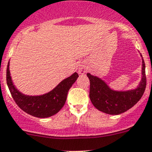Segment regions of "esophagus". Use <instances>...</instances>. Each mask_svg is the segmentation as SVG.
Segmentation results:
<instances>
[{"instance_id": "34e87169", "label": "esophagus", "mask_w": 152, "mask_h": 152, "mask_svg": "<svg viewBox=\"0 0 152 152\" xmlns=\"http://www.w3.org/2000/svg\"><path fill=\"white\" fill-rule=\"evenodd\" d=\"M86 72H87V68H86V67L81 66V67H80V68H79L78 72L80 74H81V75L84 74Z\"/></svg>"}]
</instances>
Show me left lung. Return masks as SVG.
<instances>
[{
	"label": "left lung",
	"instance_id": "left-lung-1",
	"mask_svg": "<svg viewBox=\"0 0 152 152\" xmlns=\"http://www.w3.org/2000/svg\"><path fill=\"white\" fill-rule=\"evenodd\" d=\"M142 80L136 89L116 91L110 89L103 80L87 74L90 80V99L97 110L110 115L126 112L139 101L146 88L145 64L142 59Z\"/></svg>",
	"mask_w": 152,
	"mask_h": 152
}]
</instances>
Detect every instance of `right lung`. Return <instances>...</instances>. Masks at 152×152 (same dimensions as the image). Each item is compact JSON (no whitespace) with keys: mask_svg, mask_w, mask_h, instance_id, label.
Here are the masks:
<instances>
[{"mask_svg":"<svg viewBox=\"0 0 152 152\" xmlns=\"http://www.w3.org/2000/svg\"><path fill=\"white\" fill-rule=\"evenodd\" d=\"M77 77L78 75L75 72L45 94L27 96L23 94L13 85L9 70V62L7 68V84L15 103L25 113L38 118L50 117L64 107L68 91Z\"/></svg>","mask_w":152,"mask_h":152,"instance_id":"obj_1","label":"right lung"}]
</instances>
